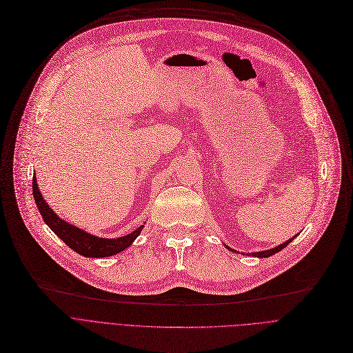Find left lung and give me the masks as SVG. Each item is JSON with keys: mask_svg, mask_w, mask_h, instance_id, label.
I'll use <instances>...</instances> for the list:
<instances>
[{"mask_svg": "<svg viewBox=\"0 0 353 353\" xmlns=\"http://www.w3.org/2000/svg\"><path fill=\"white\" fill-rule=\"evenodd\" d=\"M296 239V236L293 237V239H290V240H288L286 243H283V244H280V245H277V247H274V248H270V250H264V251H257V253H251V256H254V257H260V259H265V257H270V256H273V254H276L277 251H280V250H283L284 247H286L288 244H290L293 240ZM228 250H231L232 253H236V250H232V248H230V247H227ZM244 254V253H243ZM250 256V254H248Z\"/></svg>", "mask_w": 353, "mask_h": 353, "instance_id": "8db88e82", "label": "left lung"}]
</instances>
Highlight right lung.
Returning a JSON list of instances; mask_svg holds the SVG:
<instances>
[{"instance_id":"right-lung-1","label":"right lung","mask_w":353,"mask_h":353,"mask_svg":"<svg viewBox=\"0 0 353 353\" xmlns=\"http://www.w3.org/2000/svg\"><path fill=\"white\" fill-rule=\"evenodd\" d=\"M32 195H34L37 208L43 216L44 223L80 256L94 257V259L114 256L117 253H121V251L126 250L129 245H132V243L135 241V239L139 236L143 228V225H141L133 232L128 234V236H123L119 239H100L59 218L56 212H53V210L48 207L44 198L41 196V192L39 191V187H37L36 175L32 176Z\"/></svg>"}]
</instances>
